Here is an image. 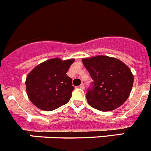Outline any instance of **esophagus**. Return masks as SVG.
I'll return each mask as SVG.
<instances>
[{"mask_svg": "<svg viewBox=\"0 0 151 151\" xmlns=\"http://www.w3.org/2000/svg\"><path fill=\"white\" fill-rule=\"evenodd\" d=\"M79 87H80V88H82V89H85V85H84L83 83H82V84H81V85H80Z\"/></svg>", "mask_w": 151, "mask_h": 151, "instance_id": "34e87169", "label": "esophagus"}]
</instances>
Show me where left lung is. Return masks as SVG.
<instances>
[{
    "label": "left lung",
    "instance_id": "8db88e82",
    "mask_svg": "<svg viewBox=\"0 0 151 151\" xmlns=\"http://www.w3.org/2000/svg\"><path fill=\"white\" fill-rule=\"evenodd\" d=\"M92 82L86 94L91 106L110 111L122 105L132 88L134 77L130 69L119 60L107 56L82 59Z\"/></svg>",
    "mask_w": 151,
    "mask_h": 151
}]
</instances>
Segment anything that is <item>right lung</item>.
<instances>
[{
    "mask_svg": "<svg viewBox=\"0 0 151 151\" xmlns=\"http://www.w3.org/2000/svg\"><path fill=\"white\" fill-rule=\"evenodd\" d=\"M74 61L54 58L41 63L29 73L26 92L35 106L51 111L69 102L74 87L66 73Z\"/></svg>",
    "mask_w": 151,
    "mask_h": 151,
    "instance_id": "1",
    "label": "right lung"
}]
</instances>
